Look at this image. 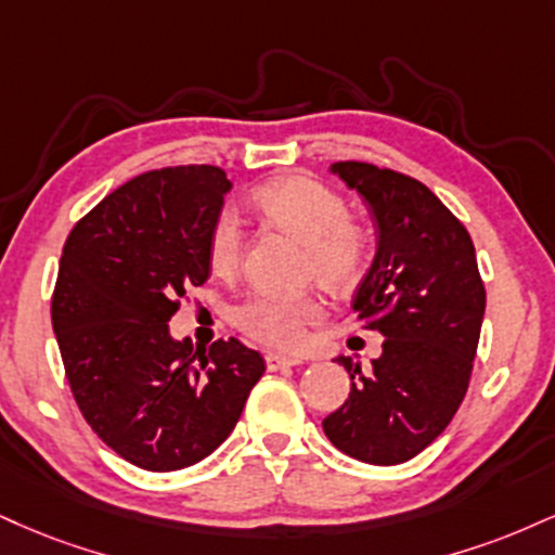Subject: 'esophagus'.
<instances>
[{
	"instance_id": "1",
	"label": "esophagus",
	"mask_w": 555,
	"mask_h": 555,
	"mask_svg": "<svg viewBox=\"0 0 555 555\" xmlns=\"http://www.w3.org/2000/svg\"><path fill=\"white\" fill-rule=\"evenodd\" d=\"M297 364H302V359L282 357V353H266V366H269V372L289 370V366H297Z\"/></svg>"
}]
</instances>
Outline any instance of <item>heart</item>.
<instances>
[{
	"label": "heart",
	"mask_w": 555,
	"mask_h": 555,
	"mask_svg": "<svg viewBox=\"0 0 555 555\" xmlns=\"http://www.w3.org/2000/svg\"><path fill=\"white\" fill-rule=\"evenodd\" d=\"M253 206L286 235L305 245V276L331 289H346L362 276L370 260V230L349 217L344 196L315 178L295 176L263 185ZM206 256L217 276H235L243 258V227L232 211L214 219ZM325 315L318 295L273 297L253 295L232 312V323L256 344L295 351L307 341V331Z\"/></svg>",
	"instance_id": "obj_1"
}]
</instances>
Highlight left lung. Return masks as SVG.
<instances>
[{
  "label": "left lung",
  "mask_w": 555,
  "mask_h": 555,
  "mask_svg": "<svg viewBox=\"0 0 555 555\" xmlns=\"http://www.w3.org/2000/svg\"><path fill=\"white\" fill-rule=\"evenodd\" d=\"M331 172L375 214L377 253L353 310L385 341L366 372L351 357L336 359L351 392L323 431L349 457L398 465L426 450L463 403L486 289L468 230L422 180L353 159Z\"/></svg>",
  "instance_id": "obj_1"
}]
</instances>
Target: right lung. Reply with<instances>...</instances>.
Here are the masks:
<instances>
[{
    "mask_svg": "<svg viewBox=\"0 0 555 555\" xmlns=\"http://www.w3.org/2000/svg\"><path fill=\"white\" fill-rule=\"evenodd\" d=\"M232 189L214 165L150 170L87 211L64 243L51 323L90 429L144 470L189 468L235 429L266 362L170 336L191 286L209 279V230Z\"/></svg>",
    "mask_w": 555,
    "mask_h": 555,
    "instance_id": "add662e5",
    "label": "right lung"
}]
</instances>
